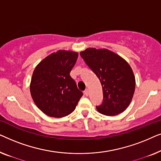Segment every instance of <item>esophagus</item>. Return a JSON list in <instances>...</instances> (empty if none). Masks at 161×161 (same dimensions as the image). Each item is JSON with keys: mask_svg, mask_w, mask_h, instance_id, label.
I'll return each instance as SVG.
<instances>
[{"mask_svg": "<svg viewBox=\"0 0 161 161\" xmlns=\"http://www.w3.org/2000/svg\"><path fill=\"white\" fill-rule=\"evenodd\" d=\"M89 89H86V90L84 91V94L86 96H88L89 95Z\"/></svg>", "mask_w": 161, "mask_h": 161, "instance_id": "esophagus-1", "label": "esophagus"}]
</instances>
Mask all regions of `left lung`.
<instances>
[{"label": "left lung", "mask_w": 161, "mask_h": 161, "mask_svg": "<svg viewBox=\"0 0 161 161\" xmlns=\"http://www.w3.org/2000/svg\"><path fill=\"white\" fill-rule=\"evenodd\" d=\"M100 80L103 102L97 107L100 114L115 116L129 106L136 88L133 69L122 57L105 48L89 47L80 53Z\"/></svg>", "instance_id": "1"}]
</instances>
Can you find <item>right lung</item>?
I'll list each match as a JSON object with an SVG mask.
<instances>
[{"label":"right lung","mask_w":161,"mask_h":161,"mask_svg":"<svg viewBox=\"0 0 161 161\" xmlns=\"http://www.w3.org/2000/svg\"><path fill=\"white\" fill-rule=\"evenodd\" d=\"M78 53L59 50L43 58L33 72L30 83L32 99L46 115L61 118L75 109L83 92L70 76Z\"/></svg>","instance_id":"obj_1"}]
</instances>
